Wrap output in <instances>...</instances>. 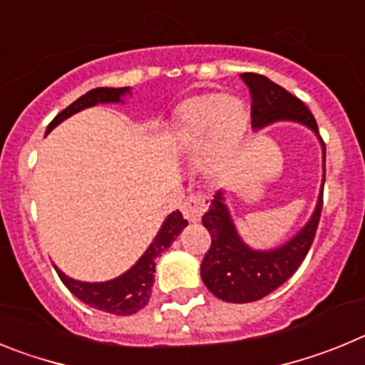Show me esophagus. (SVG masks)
Here are the masks:
<instances>
[{
	"label": "esophagus",
	"instance_id": "obj_1",
	"mask_svg": "<svg viewBox=\"0 0 365 365\" xmlns=\"http://www.w3.org/2000/svg\"><path fill=\"white\" fill-rule=\"evenodd\" d=\"M210 206V199L202 193H192L185 202H182V214L190 222H195L205 215V212Z\"/></svg>",
	"mask_w": 365,
	"mask_h": 365
}]
</instances>
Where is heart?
<instances>
[{
    "mask_svg": "<svg viewBox=\"0 0 365 365\" xmlns=\"http://www.w3.org/2000/svg\"><path fill=\"white\" fill-rule=\"evenodd\" d=\"M248 125V111L235 96L202 93L179 106L173 131L179 146L190 153H228L241 143Z\"/></svg>",
    "mask_w": 365,
    "mask_h": 365,
    "instance_id": "b5f03b06",
    "label": "heart"
}]
</instances>
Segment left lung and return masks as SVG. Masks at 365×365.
Returning <instances> with one entry per match:
<instances>
[{"label":"left lung","instance_id":"left-lung-1","mask_svg":"<svg viewBox=\"0 0 365 365\" xmlns=\"http://www.w3.org/2000/svg\"><path fill=\"white\" fill-rule=\"evenodd\" d=\"M241 80L252 95V128L259 130L278 120L302 122L318 135L312 113L282 86L274 83L263 74L243 73ZM324 146V182H325V144ZM324 206V185L316 202L314 214L291 241L272 250H254L241 241L235 232L222 193L212 199L210 210L202 215V225L210 232L212 245L201 263L202 283L215 298L230 303H248L265 298L291 278L307 256L314 241Z\"/></svg>","mask_w":365,"mask_h":365}]
</instances>
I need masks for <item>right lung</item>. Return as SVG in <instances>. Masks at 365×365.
Wrapping results in <instances>:
<instances>
[{
    "instance_id": "right-lung-1",
    "label": "right lung",
    "mask_w": 365,
    "mask_h": 365,
    "mask_svg": "<svg viewBox=\"0 0 365 365\" xmlns=\"http://www.w3.org/2000/svg\"><path fill=\"white\" fill-rule=\"evenodd\" d=\"M130 93V87H96L87 91L86 95L80 96L78 100H74L69 108L63 109L62 113H58L53 122L47 128L49 133L53 128L66 118H69L74 113L82 111L86 108H91L96 104H109V102H122V95ZM188 225L182 214L179 210L172 212L168 215L166 221L163 222L159 234L155 235L153 243L148 247L144 256L131 267L128 272H124L118 278L111 279V282L104 283H86L76 282V279L69 278L60 269H56L58 276L63 282V285L73 292L80 302H83L89 307H95L98 311L109 312V314L117 316H130L144 309L150 302L151 289L155 283V259L157 256L166 250L170 245L175 241L180 230Z\"/></svg>"
}]
</instances>
